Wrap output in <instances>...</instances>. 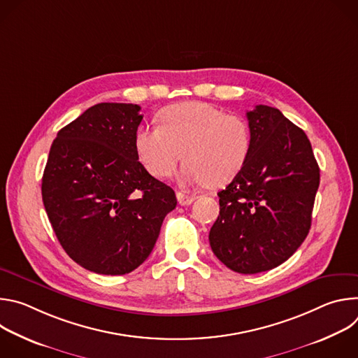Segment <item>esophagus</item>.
<instances>
[{
  "label": "esophagus",
  "mask_w": 358,
  "mask_h": 358,
  "mask_svg": "<svg viewBox=\"0 0 358 358\" xmlns=\"http://www.w3.org/2000/svg\"><path fill=\"white\" fill-rule=\"evenodd\" d=\"M177 199H178V202L181 203V206H191V203L196 199V196L185 194V192H181V191H177Z\"/></svg>",
  "instance_id": "34e87169"
}]
</instances>
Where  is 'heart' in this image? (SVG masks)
<instances>
[{"mask_svg": "<svg viewBox=\"0 0 358 358\" xmlns=\"http://www.w3.org/2000/svg\"><path fill=\"white\" fill-rule=\"evenodd\" d=\"M252 147V133L245 119L221 109L184 101L160 115V126L140 127L134 150L140 164L155 177H170L180 160V180L187 185L231 182L245 167Z\"/></svg>", "mask_w": 358, "mask_h": 358, "instance_id": "heart-1", "label": "heart"}]
</instances>
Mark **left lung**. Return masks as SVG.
Listing matches in <instances>:
<instances>
[{"label": "left lung", "instance_id": "obj_1", "mask_svg": "<svg viewBox=\"0 0 358 358\" xmlns=\"http://www.w3.org/2000/svg\"><path fill=\"white\" fill-rule=\"evenodd\" d=\"M246 117L250 155L218 192L210 245L227 268L253 275L287 261L308 236L320 170L308 136L279 109L258 105Z\"/></svg>", "mask_w": 358, "mask_h": 358}]
</instances>
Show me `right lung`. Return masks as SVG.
Wrapping results in <instances>:
<instances>
[{"label": "right lung", "instance_id": "add662e5", "mask_svg": "<svg viewBox=\"0 0 358 358\" xmlns=\"http://www.w3.org/2000/svg\"><path fill=\"white\" fill-rule=\"evenodd\" d=\"M131 103H97L58 131L42 201L65 252L99 275H126L151 253L176 192L140 164Z\"/></svg>", "mask_w": 358, "mask_h": 358}]
</instances>
